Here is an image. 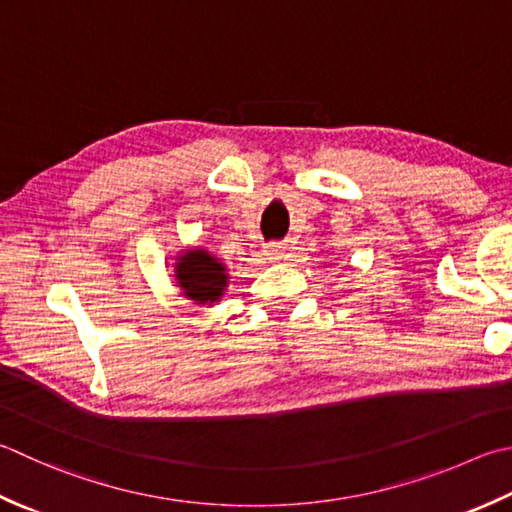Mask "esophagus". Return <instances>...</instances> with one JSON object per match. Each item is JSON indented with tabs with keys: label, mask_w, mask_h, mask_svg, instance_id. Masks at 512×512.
<instances>
[{
	"label": "esophagus",
	"mask_w": 512,
	"mask_h": 512,
	"mask_svg": "<svg viewBox=\"0 0 512 512\" xmlns=\"http://www.w3.org/2000/svg\"><path fill=\"white\" fill-rule=\"evenodd\" d=\"M284 250H286V244H282V242H270V244L266 246L264 253H266L268 259H279V257L284 255Z\"/></svg>",
	"instance_id": "obj_1"
}]
</instances>
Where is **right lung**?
<instances>
[{
  "mask_svg": "<svg viewBox=\"0 0 512 512\" xmlns=\"http://www.w3.org/2000/svg\"><path fill=\"white\" fill-rule=\"evenodd\" d=\"M177 279L184 295L195 299L197 304L215 302L224 293L226 268L206 250H188L184 257H179Z\"/></svg>",
  "mask_w": 512,
  "mask_h": 512,
  "instance_id": "1",
  "label": "right lung"
}]
</instances>
